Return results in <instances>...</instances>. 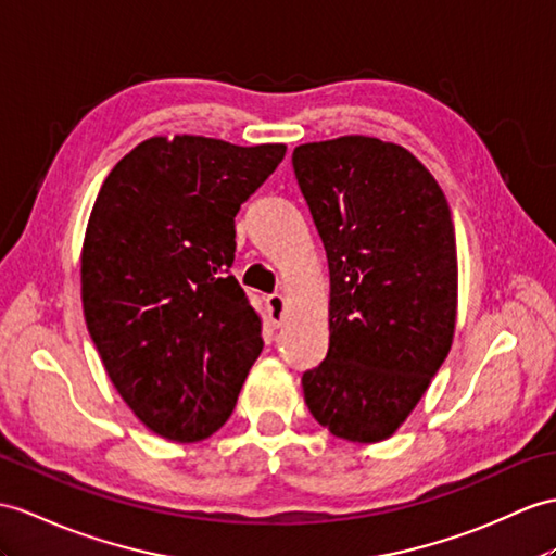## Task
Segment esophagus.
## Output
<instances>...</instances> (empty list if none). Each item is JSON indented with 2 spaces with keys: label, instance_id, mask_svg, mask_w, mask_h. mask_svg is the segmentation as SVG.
Returning a JSON list of instances; mask_svg holds the SVG:
<instances>
[{
  "label": "esophagus",
  "instance_id": "34e87169",
  "mask_svg": "<svg viewBox=\"0 0 556 556\" xmlns=\"http://www.w3.org/2000/svg\"><path fill=\"white\" fill-rule=\"evenodd\" d=\"M266 306H268V318L274 328H280L282 320H286V296L282 294H268L266 296Z\"/></svg>",
  "mask_w": 556,
  "mask_h": 556
}]
</instances>
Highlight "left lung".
I'll use <instances>...</instances> for the list:
<instances>
[{"label": "left lung", "mask_w": 556, "mask_h": 556, "mask_svg": "<svg viewBox=\"0 0 556 556\" xmlns=\"http://www.w3.org/2000/svg\"><path fill=\"white\" fill-rule=\"evenodd\" d=\"M292 167L330 266V349L304 372V401L332 437L384 441L453 344L448 200L413 153L372 137L296 146Z\"/></svg>", "instance_id": "1"}]
</instances>
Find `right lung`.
I'll use <instances>...</instances> for the list:
<instances>
[{
  "mask_svg": "<svg viewBox=\"0 0 556 556\" xmlns=\"http://www.w3.org/2000/svg\"><path fill=\"white\" fill-rule=\"evenodd\" d=\"M282 157V143L153 137L93 202L87 330L117 394L162 439L212 437L262 354V318L231 276L236 214Z\"/></svg>",
  "mask_w": 556,
  "mask_h": 556,
  "instance_id": "add662e5",
  "label": "right lung"
}]
</instances>
